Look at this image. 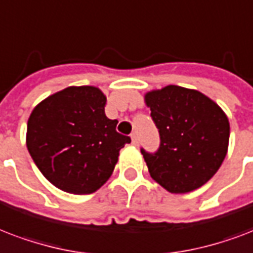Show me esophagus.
<instances>
[{
	"label": "esophagus",
	"instance_id": "1",
	"mask_svg": "<svg viewBox=\"0 0 253 253\" xmlns=\"http://www.w3.org/2000/svg\"><path fill=\"white\" fill-rule=\"evenodd\" d=\"M131 143L134 144V146H138V144H139V139H138V135L135 134V132H132V134H131Z\"/></svg>",
	"mask_w": 253,
	"mask_h": 253
}]
</instances>
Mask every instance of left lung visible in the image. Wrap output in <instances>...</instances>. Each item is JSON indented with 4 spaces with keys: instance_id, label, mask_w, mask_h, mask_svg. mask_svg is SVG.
<instances>
[{
    "instance_id": "1",
    "label": "left lung",
    "mask_w": 253,
    "mask_h": 253,
    "mask_svg": "<svg viewBox=\"0 0 253 253\" xmlns=\"http://www.w3.org/2000/svg\"><path fill=\"white\" fill-rule=\"evenodd\" d=\"M161 135L155 154L142 150L151 178L171 194L198 190L220 169L229 143V121L203 92L169 84L144 94Z\"/></svg>"
}]
</instances>
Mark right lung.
Segmentation results:
<instances>
[{"mask_svg": "<svg viewBox=\"0 0 253 253\" xmlns=\"http://www.w3.org/2000/svg\"><path fill=\"white\" fill-rule=\"evenodd\" d=\"M106 95L95 86H70L33 109L26 146L42 175L59 190L86 195L111 176L119 151L130 143L105 114Z\"/></svg>", "mask_w": 253, "mask_h": 253, "instance_id": "right-lung-1", "label": "right lung"}]
</instances>
